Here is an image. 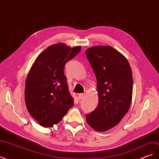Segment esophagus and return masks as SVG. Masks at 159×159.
Returning a JSON list of instances; mask_svg holds the SVG:
<instances>
[{"label": "esophagus", "mask_w": 159, "mask_h": 159, "mask_svg": "<svg viewBox=\"0 0 159 159\" xmlns=\"http://www.w3.org/2000/svg\"><path fill=\"white\" fill-rule=\"evenodd\" d=\"M84 97H85V94H84V93H80V94H79V95H78L79 99H82Z\"/></svg>", "instance_id": "1"}]
</instances>
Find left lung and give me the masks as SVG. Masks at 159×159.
Returning a JSON list of instances; mask_svg holds the SVG:
<instances>
[{
	"label": "left lung",
	"mask_w": 159,
	"mask_h": 159,
	"mask_svg": "<svg viewBox=\"0 0 159 159\" xmlns=\"http://www.w3.org/2000/svg\"><path fill=\"white\" fill-rule=\"evenodd\" d=\"M97 78L99 103L86 115V121L97 131L116 126L129 109L133 76L126 57L109 46H97L85 51Z\"/></svg>",
	"instance_id": "obj_1"
}]
</instances>
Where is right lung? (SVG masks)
Segmentation results:
<instances>
[{
	"instance_id": "1",
	"label": "right lung",
	"mask_w": 159,
	"mask_h": 159,
	"mask_svg": "<svg viewBox=\"0 0 159 159\" xmlns=\"http://www.w3.org/2000/svg\"><path fill=\"white\" fill-rule=\"evenodd\" d=\"M81 49L63 43L53 44L32 65L25 83V102L28 112L41 126L53 127L74 105L64 70Z\"/></svg>"
}]
</instances>
